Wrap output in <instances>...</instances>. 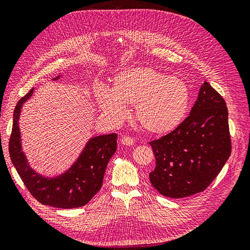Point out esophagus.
Here are the masks:
<instances>
[{
  "label": "esophagus",
  "instance_id": "1",
  "mask_svg": "<svg viewBox=\"0 0 250 250\" xmlns=\"http://www.w3.org/2000/svg\"><path fill=\"white\" fill-rule=\"evenodd\" d=\"M121 143L126 146H131L134 144V140L131 137H127V135H124V137L121 138Z\"/></svg>",
  "mask_w": 250,
  "mask_h": 250
}]
</instances>
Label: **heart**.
Listing matches in <instances>:
<instances>
[{"mask_svg":"<svg viewBox=\"0 0 250 250\" xmlns=\"http://www.w3.org/2000/svg\"><path fill=\"white\" fill-rule=\"evenodd\" d=\"M96 100L105 115L122 121L127 106H135V120L144 130L164 135L184 122L191 105L187 82L167 76L150 66H138L117 74L111 92L101 87Z\"/></svg>","mask_w":250,"mask_h":250,"instance_id":"1","label":"heart"}]
</instances>
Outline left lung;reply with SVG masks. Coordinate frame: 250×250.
Returning a JSON list of instances; mask_svg holds the SVG:
<instances>
[{
	"label": "left lung",
	"mask_w": 250,
	"mask_h": 250,
	"mask_svg": "<svg viewBox=\"0 0 250 250\" xmlns=\"http://www.w3.org/2000/svg\"><path fill=\"white\" fill-rule=\"evenodd\" d=\"M155 156L150 183L166 197L200 193L231 152L229 111L222 96L204 81L192 110L175 130L149 143Z\"/></svg>",
	"instance_id": "8db88e82"
}]
</instances>
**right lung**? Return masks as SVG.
Returning a JSON list of instances; mask_svg holds the SVG:
<instances>
[{
  "label": "right lung",
  "instance_id": "add662e5",
  "mask_svg": "<svg viewBox=\"0 0 250 250\" xmlns=\"http://www.w3.org/2000/svg\"><path fill=\"white\" fill-rule=\"evenodd\" d=\"M60 76L53 78L58 80ZM34 88L18 102L13 112L9 154L22 183L33 197L44 206L74 208L85 206L100 191L105 170L117 150L116 133L98 135L90 139L72 167L56 177H44L30 167L21 150L19 119L21 109Z\"/></svg>",
  "mask_w": 250,
  "mask_h": 250
}]
</instances>
